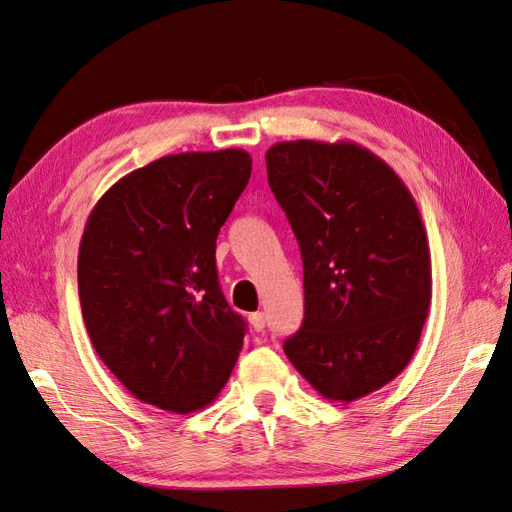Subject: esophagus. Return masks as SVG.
I'll use <instances>...</instances> for the list:
<instances>
[{
	"instance_id": "34e87169",
	"label": "esophagus",
	"mask_w": 512,
	"mask_h": 512,
	"mask_svg": "<svg viewBox=\"0 0 512 512\" xmlns=\"http://www.w3.org/2000/svg\"><path fill=\"white\" fill-rule=\"evenodd\" d=\"M249 325H252L254 331H263L265 325H267V318H265L263 311H256V314L249 316Z\"/></svg>"
}]
</instances>
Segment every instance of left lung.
<instances>
[{
    "mask_svg": "<svg viewBox=\"0 0 512 512\" xmlns=\"http://www.w3.org/2000/svg\"><path fill=\"white\" fill-rule=\"evenodd\" d=\"M265 161L305 274V320L285 353L322 398L360 400L404 371L429 316L420 210L400 176L353 141H283Z\"/></svg>",
    "mask_w": 512,
    "mask_h": 512,
    "instance_id": "8db88e82",
    "label": "left lung"
}]
</instances>
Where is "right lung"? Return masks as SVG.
<instances>
[{"label":"right lung","mask_w":512,"mask_h":512,"mask_svg":"<svg viewBox=\"0 0 512 512\" xmlns=\"http://www.w3.org/2000/svg\"><path fill=\"white\" fill-rule=\"evenodd\" d=\"M252 176L245 150L183 152L125 174L90 212L79 300L92 347L134 398L205 409L243 349L216 274V236Z\"/></svg>","instance_id":"add662e5"}]
</instances>
